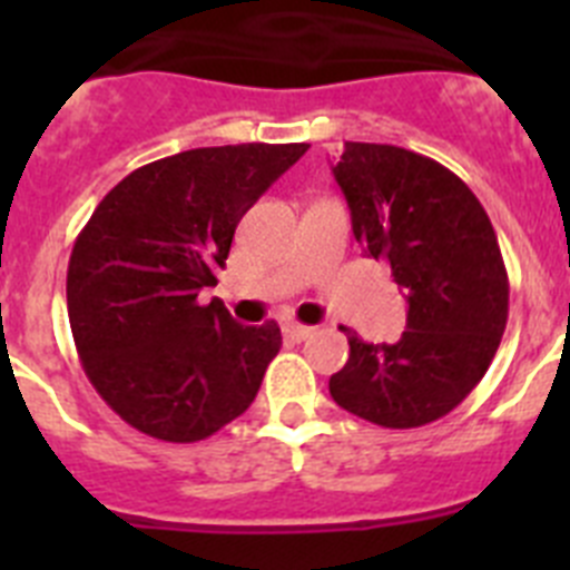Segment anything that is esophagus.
Wrapping results in <instances>:
<instances>
[{
    "mask_svg": "<svg viewBox=\"0 0 570 570\" xmlns=\"http://www.w3.org/2000/svg\"><path fill=\"white\" fill-rule=\"evenodd\" d=\"M285 336H288V340H294V342H302V340H308L311 334H314V328H311V325H299V322H285Z\"/></svg>",
    "mask_w": 570,
    "mask_h": 570,
    "instance_id": "esophagus-1",
    "label": "esophagus"
}]
</instances>
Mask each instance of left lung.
<instances>
[{
    "mask_svg": "<svg viewBox=\"0 0 570 570\" xmlns=\"http://www.w3.org/2000/svg\"><path fill=\"white\" fill-rule=\"evenodd\" d=\"M334 176L367 256L405 291V331L374 345L345 331L340 407L382 428L451 414L485 376L508 322V274L485 208L445 165L396 145L345 142Z\"/></svg>",
    "mask_w": 570,
    "mask_h": 570,
    "instance_id": "left-lung-1",
    "label": "left lung"
}]
</instances>
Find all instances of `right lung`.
<instances>
[{
    "mask_svg": "<svg viewBox=\"0 0 570 570\" xmlns=\"http://www.w3.org/2000/svg\"><path fill=\"white\" fill-rule=\"evenodd\" d=\"M305 150L248 142L156 159L110 188L77 236L70 331L90 385L130 428L199 442L250 407L279 325H239L199 291L216 285L242 216Z\"/></svg>",
    "mask_w": 570,
    "mask_h": 570,
    "instance_id": "add662e5",
    "label": "right lung"
}]
</instances>
